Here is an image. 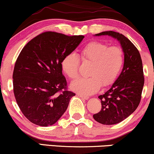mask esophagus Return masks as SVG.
I'll list each match as a JSON object with an SVG mask.
<instances>
[{
	"instance_id": "1",
	"label": "esophagus",
	"mask_w": 154,
	"mask_h": 154,
	"mask_svg": "<svg viewBox=\"0 0 154 154\" xmlns=\"http://www.w3.org/2000/svg\"><path fill=\"white\" fill-rule=\"evenodd\" d=\"M78 96H79V97H81V99H84V100H88V99H89V97H86V96H84V95L80 94H78Z\"/></svg>"
}]
</instances>
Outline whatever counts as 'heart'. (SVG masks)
Wrapping results in <instances>:
<instances>
[{
	"label": "heart",
	"instance_id": "b5f03b06",
	"mask_svg": "<svg viewBox=\"0 0 154 154\" xmlns=\"http://www.w3.org/2000/svg\"><path fill=\"white\" fill-rule=\"evenodd\" d=\"M83 63H91L89 78H80L70 84L73 91L82 95H92L102 86L112 84L120 74L124 63L122 50L118 47H108L102 42H91L80 52ZM80 60L73 53L67 54L61 61L62 69L70 79L79 75Z\"/></svg>",
	"mask_w": 154,
	"mask_h": 154
}]
</instances>
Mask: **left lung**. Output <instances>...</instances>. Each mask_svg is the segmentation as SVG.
<instances>
[{
  "label": "left lung",
  "instance_id": "1",
  "mask_svg": "<svg viewBox=\"0 0 154 154\" xmlns=\"http://www.w3.org/2000/svg\"><path fill=\"white\" fill-rule=\"evenodd\" d=\"M108 35L120 42L124 53V66L116 81L104 94L99 96L102 103L100 112L94 119L103 125L122 122L137 109L144 85L142 60L138 49L123 34L108 31L94 36Z\"/></svg>",
  "mask_w": 154,
  "mask_h": 154
}]
</instances>
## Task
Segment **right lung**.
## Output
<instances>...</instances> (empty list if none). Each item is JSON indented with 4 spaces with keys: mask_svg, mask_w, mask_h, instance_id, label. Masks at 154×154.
Segmentation results:
<instances>
[{
    "mask_svg": "<svg viewBox=\"0 0 154 154\" xmlns=\"http://www.w3.org/2000/svg\"><path fill=\"white\" fill-rule=\"evenodd\" d=\"M84 38L46 32L29 42L20 52L13 73L14 93L18 106L31 122L48 127L66 112L75 94L66 90L61 61Z\"/></svg>",
    "mask_w": 154,
    "mask_h": 154,
    "instance_id": "1",
    "label": "right lung"
}]
</instances>
